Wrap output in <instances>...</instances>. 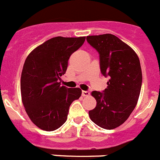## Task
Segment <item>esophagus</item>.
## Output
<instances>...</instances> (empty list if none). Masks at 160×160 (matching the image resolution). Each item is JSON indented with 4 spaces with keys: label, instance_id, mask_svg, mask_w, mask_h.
I'll list each match as a JSON object with an SVG mask.
<instances>
[{
    "label": "esophagus",
    "instance_id": "obj_1",
    "mask_svg": "<svg viewBox=\"0 0 160 160\" xmlns=\"http://www.w3.org/2000/svg\"><path fill=\"white\" fill-rule=\"evenodd\" d=\"M82 94L83 97H88L90 95V92L89 91H86V90H82Z\"/></svg>",
    "mask_w": 160,
    "mask_h": 160
}]
</instances>
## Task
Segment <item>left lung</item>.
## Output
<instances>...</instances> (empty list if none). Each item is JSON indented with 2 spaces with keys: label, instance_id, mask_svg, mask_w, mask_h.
Listing matches in <instances>:
<instances>
[{
  "label": "left lung",
  "instance_id": "8db88e82",
  "mask_svg": "<svg viewBox=\"0 0 160 160\" xmlns=\"http://www.w3.org/2000/svg\"><path fill=\"white\" fill-rule=\"evenodd\" d=\"M87 40L99 53L102 75L110 77L103 92L91 93L97 105L89 115L100 128L114 129L136 107L142 86L140 62L128 45L111 33L87 36Z\"/></svg>",
  "mask_w": 160,
  "mask_h": 160
}]
</instances>
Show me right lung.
<instances>
[{"label":"right lung","instance_id":"1","mask_svg":"<svg viewBox=\"0 0 160 160\" xmlns=\"http://www.w3.org/2000/svg\"><path fill=\"white\" fill-rule=\"evenodd\" d=\"M86 37H55L35 48L25 59L21 93L25 111L33 123L46 131L57 130L67 119L70 106L81 89L61 86L70 55L82 46Z\"/></svg>","mask_w":160,"mask_h":160}]
</instances>
